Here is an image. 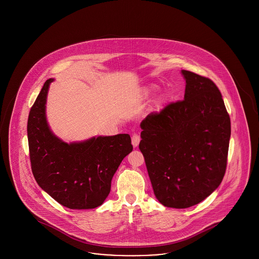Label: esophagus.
<instances>
[{
    "label": "esophagus",
    "instance_id": "obj_1",
    "mask_svg": "<svg viewBox=\"0 0 259 259\" xmlns=\"http://www.w3.org/2000/svg\"><path fill=\"white\" fill-rule=\"evenodd\" d=\"M141 141V138L138 134H133L132 136V145L134 148H137L139 146V143Z\"/></svg>",
    "mask_w": 259,
    "mask_h": 259
}]
</instances>
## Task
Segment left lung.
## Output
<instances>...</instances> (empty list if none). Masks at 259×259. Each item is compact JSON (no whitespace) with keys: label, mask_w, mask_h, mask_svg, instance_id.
I'll return each instance as SVG.
<instances>
[{"label":"left lung","mask_w":259,"mask_h":259,"mask_svg":"<svg viewBox=\"0 0 259 259\" xmlns=\"http://www.w3.org/2000/svg\"><path fill=\"white\" fill-rule=\"evenodd\" d=\"M185 99L141 122L139 148L154 194L165 207L197 205L221 185L227 166L230 117L222 93L206 76L183 70Z\"/></svg>","instance_id":"8db88e82"}]
</instances>
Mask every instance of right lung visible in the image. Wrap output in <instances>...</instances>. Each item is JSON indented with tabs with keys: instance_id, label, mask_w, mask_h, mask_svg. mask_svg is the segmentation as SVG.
Segmentation results:
<instances>
[{
	"instance_id": "1",
	"label": "right lung",
	"mask_w": 259,
	"mask_h": 259,
	"mask_svg": "<svg viewBox=\"0 0 259 259\" xmlns=\"http://www.w3.org/2000/svg\"><path fill=\"white\" fill-rule=\"evenodd\" d=\"M48 79L32 106L27 123L32 172L51 197L69 209H94L111 191V179L133 149L128 134L66 144L53 135L46 119Z\"/></svg>"
}]
</instances>
